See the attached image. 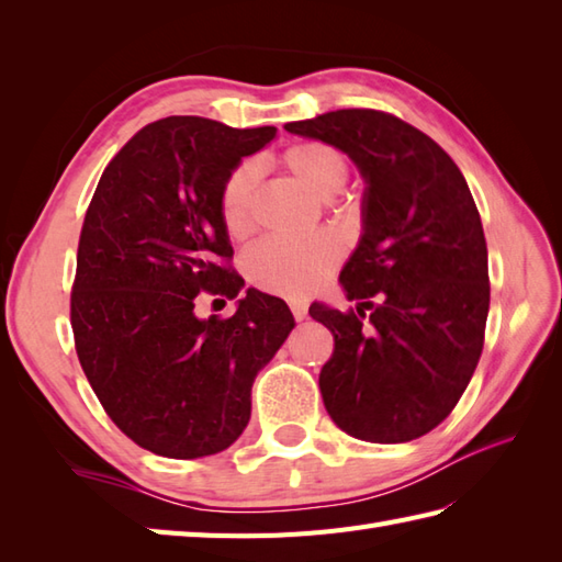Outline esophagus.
Here are the masks:
<instances>
[{"mask_svg":"<svg viewBox=\"0 0 562 562\" xmlns=\"http://www.w3.org/2000/svg\"><path fill=\"white\" fill-rule=\"evenodd\" d=\"M290 308H292V314H294L296 321H304L306 314H308V306H306V302H302V300H292V302H290Z\"/></svg>","mask_w":562,"mask_h":562,"instance_id":"obj_1","label":"esophagus"}]
</instances>
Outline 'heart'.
Instances as JSON below:
<instances>
[{
    "instance_id": "b5f03b06",
    "label": "heart",
    "mask_w": 562,
    "mask_h": 562,
    "mask_svg": "<svg viewBox=\"0 0 562 562\" xmlns=\"http://www.w3.org/2000/svg\"><path fill=\"white\" fill-rule=\"evenodd\" d=\"M280 166L316 198H333L348 181V159L326 142H296L280 154ZM256 166L238 164L220 190V217L226 234L241 238L254 226ZM340 244L330 234H314L300 241L268 238L244 258L246 278L258 290L290 300L316 292L340 262Z\"/></svg>"
}]
</instances>
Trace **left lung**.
Here are the masks:
<instances>
[{"label": "left lung", "instance_id": "left-lung-1", "mask_svg": "<svg viewBox=\"0 0 562 562\" xmlns=\"http://www.w3.org/2000/svg\"><path fill=\"white\" fill-rule=\"evenodd\" d=\"M284 130L345 151L367 183L364 232L340 272L357 308L308 306L336 340L318 374L326 411L364 441L423 437L453 411L483 352L491 280L471 190L432 137L384 111H330Z\"/></svg>", "mask_w": 562, "mask_h": 562}]
</instances>
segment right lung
<instances>
[{
	"instance_id": "obj_1",
	"label": "right lung",
	"mask_w": 562,
	"mask_h": 562,
	"mask_svg": "<svg viewBox=\"0 0 562 562\" xmlns=\"http://www.w3.org/2000/svg\"><path fill=\"white\" fill-rule=\"evenodd\" d=\"M274 127L234 130L198 115L149 123L105 166L83 217L69 318L103 411L169 459L232 447L250 386L294 328L278 296L246 290L229 318L195 316L200 292H241L220 190Z\"/></svg>"
}]
</instances>
